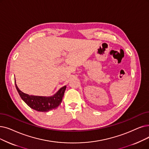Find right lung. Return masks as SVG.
Segmentation results:
<instances>
[{
  "instance_id": "right-lung-1",
  "label": "right lung",
  "mask_w": 149,
  "mask_h": 149,
  "mask_svg": "<svg viewBox=\"0 0 149 149\" xmlns=\"http://www.w3.org/2000/svg\"><path fill=\"white\" fill-rule=\"evenodd\" d=\"M17 92L21 99L31 108L40 112H47L56 109L62 102L66 86L60 88L58 91L50 97L30 95L25 94L19 89L15 83Z\"/></svg>"
}]
</instances>
